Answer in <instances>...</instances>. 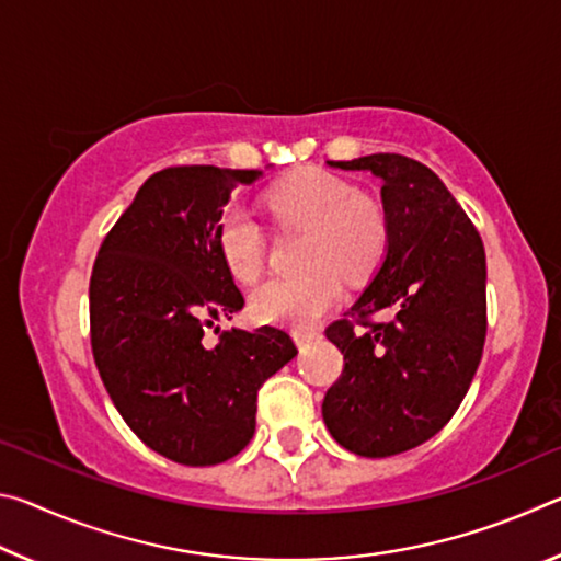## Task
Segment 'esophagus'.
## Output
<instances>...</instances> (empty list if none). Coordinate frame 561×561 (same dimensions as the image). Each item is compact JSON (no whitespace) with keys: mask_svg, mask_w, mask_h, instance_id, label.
<instances>
[{"mask_svg":"<svg viewBox=\"0 0 561 561\" xmlns=\"http://www.w3.org/2000/svg\"><path fill=\"white\" fill-rule=\"evenodd\" d=\"M291 336H294V341H297V346L304 348V346H309L311 341L319 336V331H314V329H294Z\"/></svg>","mask_w":561,"mask_h":561,"instance_id":"obj_1","label":"esophagus"}]
</instances>
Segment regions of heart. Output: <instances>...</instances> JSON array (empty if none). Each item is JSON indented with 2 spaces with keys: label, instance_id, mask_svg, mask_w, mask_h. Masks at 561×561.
<instances>
[{
  "label": "heart",
  "instance_id": "b5f03b06",
  "mask_svg": "<svg viewBox=\"0 0 561 561\" xmlns=\"http://www.w3.org/2000/svg\"><path fill=\"white\" fill-rule=\"evenodd\" d=\"M270 213L284 225L307 227V272L272 277L254 289L250 307L264 324L309 327L341 299V277H368L386 250L381 205L360 195L351 180L304 168L274 185ZM264 232L254 217L232 207L217 227V250L237 282H254L264 267Z\"/></svg>",
  "mask_w": 561,
  "mask_h": 561
}]
</instances>
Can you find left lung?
<instances>
[{"label": "left lung", "mask_w": 561, "mask_h": 561, "mask_svg": "<svg viewBox=\"0 0 561 561\" xmlns=\"http://www.w3.org/2000/svg\"><path fill=\"white\" fill-rule=\"evenodd\" d=\"M381 180L386 252L346 317L327 329L344 374L321 405L339 445L388 458L431 440L478 371L488 331L485 247L431 168L398 153L329 160ZM386 310L381 325L365 321Z\"/></svg>", "instance_id": "obj_1"}]
</instances>
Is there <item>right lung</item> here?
<instances>
[{
    "label": "right lung",
    "mask_w": 561,
    "mask_h": 561,
    "mask_svg": "<svg viewBox=\"0 0 561 561\" xmlns=\"http://www.w3.org/2000/svg\"><path fill=\"white\" fill-rule=\"evenodd\" d=\"M262 170L165 168L150 175L93 264L91 348L128 428L168 460L217 465L254 435L257 391L297 356L287 331L207 327L244 307L217 250L237 185Z\"/></svg>",
    "instance_id": "1"
}]
</instances>
